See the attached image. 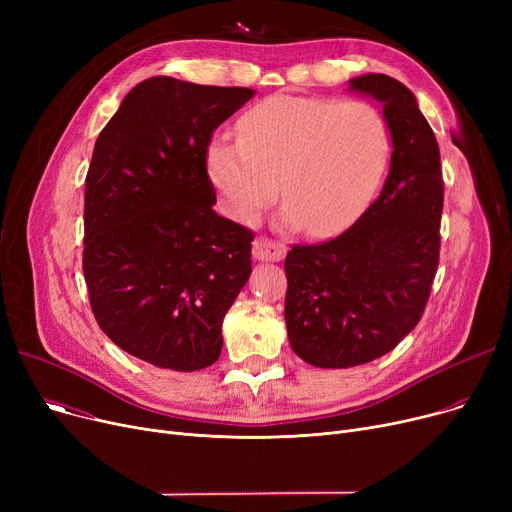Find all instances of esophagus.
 Returning <instances> with one entry per match:
<instances>
[{
	"instance_id": "obj_1",
	"label": "esophagus",
	"mask_w": 512,
	"mask_h": 512,
	"mask_svg": "<svg viewBox=\"0 0 512 512\" xmlns=\"http://www.w3.org/2000/svg\"><path fill=\"white\" fill-rule=\"evenodd\" d=\"M286 255V247L278 240L259 236L253 242V257L257 261H280Z\"/></svg>"
}]
</instances>
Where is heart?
I'll return each mask as SVG.
<instances>
[{
  "label": "heart",
  "instance_id": "b5f03b06",
  "mask_svg": "<svg viewBox=\"0 0 512 512\" xmlns=\"http://www.w3.org/2000/svg\"><path fill=\"white\" fill-rule=\"evenodd\" d=\"M215 139L207 170L232 220L255 224L280 191L282 222L330 236L351 224L388 168L392 137L378 107L348 99L272 95ZM279 186H275V182Z\"/></svg>",
  "mask_w": 512,
  "mask_h": 512
}]
</instances>
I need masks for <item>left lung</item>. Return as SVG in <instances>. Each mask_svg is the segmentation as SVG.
Returning a JSON list of instances; mask_svg holds the SVG:
<instances>
[{
	"instance_id": "1",
	"label": "left lung",
	"mask_w": 512,
	"mask_h": 512,
	"mask_svg": "<svg viewBox=\"0 0 512 512\" xmlns=\"http://www.w3.org/2000/svg\"><path fill=\"white\" fill-rule=\"evenodd\" d=\"M348 89L373 97L390 126V172L380 197L332 240L294 245L284 261V319L292 351L344 369L390 353L423 315L440 261V149L415 95L386 74Z\"/></svg>"
}]
</instances>
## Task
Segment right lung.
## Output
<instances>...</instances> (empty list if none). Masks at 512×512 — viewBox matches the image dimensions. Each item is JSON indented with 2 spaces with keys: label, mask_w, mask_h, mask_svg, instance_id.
I'll use <instances>...</instances> for the list:
<instances>
[{
  "label": "right lung",
  "mask_w": 512,
  "mask_h": 512,
  "mask_svg": "<svg viewBox=\"0 0 512 512\" xmlns=\"http://www.w3.org/2000/svg\"><path fill=\"white\" fill-rule=\"evenodd\" d=\"M253 89L153 76L97 137L85 182L83 272L99 328L161 369L222 353V321L251 276L253 232L213 211V130Z\"/></svg>",
  "instance_id": "right-lung-1"
}]
</instances>
